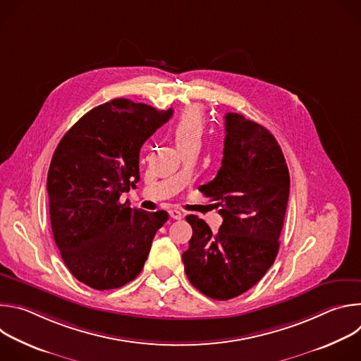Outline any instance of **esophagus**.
Instances as JSON below:
<instances>
[{
    "instance_id": "34e87169",
    "label": "esophagus",
    "mask_w": 361,
    "mask_h": 361,
    "mask_svg": "<svg viewBox=\"0 0 361 361\" xmlns=\"http://www.w3.org/2000/svg\"><path fill=\"white\" fill-rule=\"evenodd\" d=\"M169 214H170V217H171L173 220H181V219H183V213L178 212V210H170Z\"/></svg>"
}]
</instances>
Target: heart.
Segmentation results:
<instances>
[{"mask_svg": "<svg viewBox=\"0 0 361 361\" xmlns=\"http://www.w3.org/2000/svg\"><path fill=\"white\" fill-rule=\"evenodd\" d=\"M204 133V117L198 107L185 109L173 126V135L177 145L200 141Z\"/></svg>", "mask_w": 361, "mask_h": 361, "instance_id": "obj_1", "label": "heart"}]
</instances>
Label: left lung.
<instances>
[{"mask_svg":"<svg viewBox=\"0 0 361 361\" xmlns=\"http://www.w3.org/2000/svg\"><path fill=\"white\" fill-rule=\"evenodd\" d=\"M226 120L224 157L213 181L198 190L217 201L223 224L213 233L197 216L183 263L190 283L216 300L234 298L274 263L290 192V174L274 135L241 114Z\"/></svg>","mask_w":361,"mask_h":361,"instance_id":"left-lung-1","label":"left lung"}]
</instances>
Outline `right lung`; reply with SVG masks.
<instances>
[{
  "mask_svg": "<svg viewBox=\"0 0 361 361\" xmlns=\"http://www.w3.org/2000/svg\"><path fill=\"white\" fill-rule=\"evenodd\" d=\"M171 116V109L111 99L84 114L54 151L47 177L51 228L67 269L94 290L134 280L169 220L120 197L140 180L142 144Z\"/></svg>",
  "mask_w": 361,
  "mask_h": 361,
  "instance_id": "1",
  "label": "right lung"
}]
</instances>
